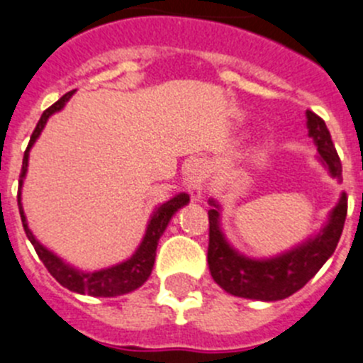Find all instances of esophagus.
Segmentation results:
<instances>
[{"label":"esophagus","instance_id":"34e87169","mask_svg":"<svg viewBox=\"0 0 363 363\" xmlns=\"http://www.w3.org/2000/svg\"><path fill=\"white\" fill-rule=\"evenodd\" d=\"M186 189L193 200L202 199V191L206 188V179L209 175V164L206 160H191L186 164Z\"/></svg>","mask_w":363,"mask_h":363}]
</instances>
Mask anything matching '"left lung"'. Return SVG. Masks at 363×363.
Here are the masks:
<instances>
[{"mask_svg": "<svg viewBox=\"0 0 363 363\" xmlns=\"http://www.w3.org/2000/svg\"><path fill=\"white\" fill-rule=\"evenodd\" d=\"M308 136L318 145L319 161L328 168V174L342 179V164L333 147L332 136L325 121L307 110ZM209 203V248L207 264L214 282L239 298L259 301H279L300 291L323 264L335 252L342 234L347 214V196L342 193L337 206L330 211L328 221L315 235L269 259H250L230 246L220 227V203L211 199Z\"/></svg>", "mask_w": 363, "mask_h": 363, "instance_id": "obj_1", "label": "left lung"}]
</instances>
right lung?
<instances>
[{
	"mask_svg": "<svg viewBox=\"0 0 363 363\" xmlns=\"http://www.w3.org/2000/svg\"><path fill=\"white\" fill-rule=\"evenodd\" d=\"M74 92L65 94L63 97H60L51 108L42 113L40 121H38L37 128H35L33 135H31L30 143H28V149L24 150L23 157V168H21L19 175V193H17V206H19V214L21 220H23L24 232H26L28 239L33 245L35 252H37L38 259L44 262V266L48 267V271L56 279V282L62 284L63 287H67L69 291L77 294H88V296H103V298H111V296H121V294H128L131 291L138 289L143 284L147 282V279L152 273L154 260H156V248L157 241L163 235L164 228L170 223L172 216L177 213L181 207H184L189 202V196L186 193H179L174 199L167 200L164 203H161L160 207H156V211L150 216L149 225H147L145 235H143L142 242L136 248V252L129 257L128 260L121 264H115V266L106 267V269L92 271V273H86V271L76 269L70 264L63 262L58 255L51 252V250L45 248L44 245L37 241V238L33 235V232L28 227L26 216H24L23 203H21V188H23L24 177H26L28 172V157H30V149L33 147V143L37 142V138L40 136L42 129H44L45 122L51 117L52 113L62 110L65 106L67 101L70 99Z\"/></svg>",
	"mask_w": 363,
	"mask_h": 363,
	"instance_id": "right-lung-1",
	"label": "right lung"
}]
</instances>
